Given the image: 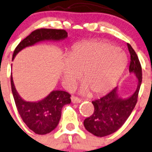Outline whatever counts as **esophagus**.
<instances>
[{
	"instance_id": "esophagus-1",
	"label": "esophagus",
	"mask_w": 152,
	"mask_h": 152,
	"mask_svg": "<svg viewBox=\"0 0 152 152\" xmlns=\"http://www.w3.org/2000/svg\"><path fill=\"white\" fill-rule=\"evenodd\" d=\"M71 101L73 103H80L81 102V99H79V97L72 96L71 97Z\"/></svg>"
}]
</instances>
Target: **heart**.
<instances>
[{"label": "heart", "instance_id": "1", "mask_svg": "<svg viewBox=\"0 0 152 152\" xmlns=\"http://www.w3.org/2000/svg\"><path fill=\"white\" fill-rule=\"evenodd\" d=\"M127 65V55L114 46L97 41H87L73 46L63 64L62 79L67 87L82 79L80 92L95 95L113 89Z\"/></svg>", "mask_w": 152, "mask_h": 152}]
</instances>
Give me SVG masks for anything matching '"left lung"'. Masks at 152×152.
I'll return each mask as SVG.
<instances>
[{
    "label": "left lung",
    "mask_w": 152,
    "mask_h": 152,
    "mask_svg": "<svg viewBox=\"0 0 152 152\" xmlns=\"http://www.w3.org/2000/svg\"><path fill=\"white\" fill-rule=\"evenodd\" d=\"M130 55L129 71L136 76L138 86L130 96L122 98L118 93V87L104 97L92 101L95 108L93 114L84 119V126L90 133L97 137H104L114 133L126 122L136 105L142 82V69L136 53L129 44Z\"/></svg>",
    "instance_id": "8db88e82"
}]
</instances>
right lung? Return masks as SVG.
Here are the masks:
<instances>
[{"label": "right lung", "mask_w": 152, "mask_h": 152, "mask_svg": "<svg viewBox=\"0 0 152 152\" xmlns=\"http://www.w3.org/2000/svg\"><path fill=\"white\" fill-rule=\"evenodd\" d=\"M67 37L68 33L65 30L42 28L34 30L16 47L12 60L25 48L45 41H63ZM11 84L17 111L23 122L30 130L38 135H45L55 130L60 122L63 106L71 103V95L65 91L53 90L47 97L38 101H26L17 92L12 75L11 76Z\"/></svg>", "instance_id": "add662e5"}]
</instances>
